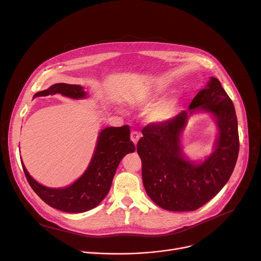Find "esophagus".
<instances>
[{
    "label": "esophagus",
    "mask_w": 261,
    "mask_h": 261,
    "mask_svg": "<svg viewBox=\"0 0 261 261\" xmlns=\"http://www.w3.org/2000/svg\"><path fill=\"white\" fill-rule=\"evenodd\" d=\"M140 139V133H138L137 130H133L130 134V140L134 142V144L136 145L138 140Z\"/></svg>",
    "instance_id": "1"
}]
</instances>
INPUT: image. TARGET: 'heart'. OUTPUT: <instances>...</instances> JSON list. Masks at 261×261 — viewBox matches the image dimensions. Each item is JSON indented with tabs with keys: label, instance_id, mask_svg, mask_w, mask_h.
<instances>
[{
	"label": "heart",
	"instance_id": "obj_1",
	"mask_svg": "<svg viewBox=\"0 0 261 261\" xmlns=\"http://www.w3.org/2000/svg\"><path fill=\"white\" fill-rule=\"evenodd\" d=\"M160 91H161L160 87L155 88V94L156 95L159 94ZM177 104H178L177 98H172L170 100L164 101V102L158 104L156 107H154V109L151 110L149 116L152 120H155V121L165 119L167 117H170L174 113Z\"/></svg>",
	"mask_w": 261,
	"mask_h": 261
}]
</instances>
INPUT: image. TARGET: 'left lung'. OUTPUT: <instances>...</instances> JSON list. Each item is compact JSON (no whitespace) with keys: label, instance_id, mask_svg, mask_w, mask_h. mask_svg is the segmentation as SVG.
Instances as JSON below:
<instances>
[{"label":"left lung","instance_id":"obj_1","mask_svg":"<svg viewBox=\"0 0 261 261\" xmlns=\"http://www.w3.org/2000/svg\"><path fill=\"white\" fill-rule=\"evenodd\" d=\"M195 109L211 112L220 136L216 150L203 163L188 161L181 154L179 135ZM138 141L142 180L148 197L173 212L195 211L217 195L231 177L239 152L234 104L220 82L211 78L190 104L189 111L159 123L147 124Z\"/></svg>","mask_w":261,"mask_h":261}]
</instances>
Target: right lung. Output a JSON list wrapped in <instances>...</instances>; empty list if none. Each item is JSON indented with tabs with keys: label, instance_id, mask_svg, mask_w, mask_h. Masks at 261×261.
Masks as SVG:
<instances>
[{
	"label": "right lung",
	"instance_id": "obj_1",
	"mask_svg": "<svg viewBox=\"0 0 261 261\" xmlns=\"http://www.w3.org/2000/svg\"><path fill=\"white\" fill-rule=\"evenodd\" d=\"M61 94L72 99H83L86 93L80 85L57 83L48 89L37 93L36 97ZM128 125L106 127L99 134L94 156L85 173L63 189L46 188L30 176L22 162V167L29 186L42 200L54 208L67 213H83L99 205L109 194L117 167L126 154L135 151L129 139Z\"/></svg>",
	"mask_w": 261,
	"mask_h": 261
}]
</instances>
